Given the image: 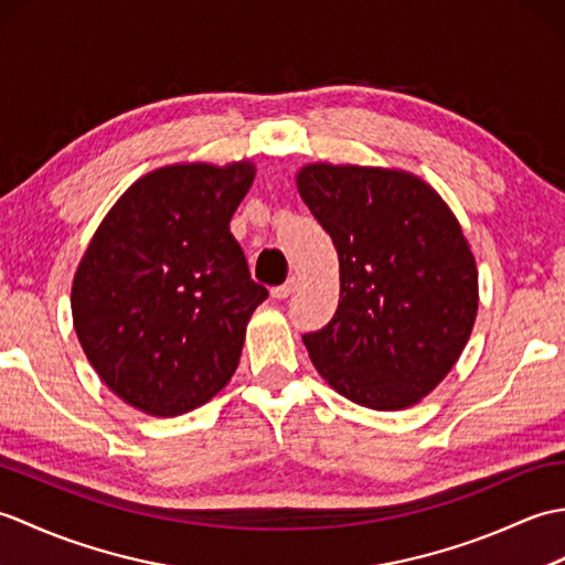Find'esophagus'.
<instances>
[{
	"instance_id": "esophagus-1",
	"label": "esophagus",
	"mask_w": 565,
	"mask_h": 565,
	"mask_svg": "<svg viewBox=\"0 0 565 565\" xmlns=\"http://www.w3.org/2000/svg\"><path fill=\"white\" fill-rule=\"evenodd\" d=\"M294 286H296V281H294V279H289V281L281 284V286H274V289H271V298H276V301H284V298H289V296H291Z\"/></svg>"
}]
</instances>
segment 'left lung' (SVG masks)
Here are the masks:
<instances>
[{"mask_svg": "<svg viewBox=\"0 0 565 565\" xmlns=\"http://www.w3.org/2000/svg\"><path fill=\"white\" fill-rule=\"evenodd\" d=\"M296 184L340 259L334 318L303 334L310 362L356 405H415L473 330L478 271L459 221L407 172L308 164Z\"/></svg>", "mask_w": 565, "mask_h": 565, "instance_id": "1", "label": "left lung"}]
</instances>
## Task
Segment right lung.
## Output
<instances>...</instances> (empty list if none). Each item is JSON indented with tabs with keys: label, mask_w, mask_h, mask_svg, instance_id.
<instances>
[{
	"label": "right lung",
	"mask_w": 565,
	"mask_h": 565,
	"mask_svg": "<svg viewBox=\"0 0 565 565\" xmlns=\"http://www.w3.org/2000/svg\"><path fill=\"white\" fill-rule=\"evenodd\" d=\"M252 179L249 162L154 170L84 252L75 332L99 379L142 413L194 411L235 374L247 320L269 296L231 233Z\"/></svg>",
	"instance_id": "right-lung-1"
}]
</instances>
